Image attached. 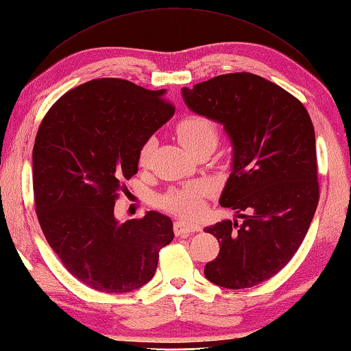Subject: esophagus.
<instances>
[{
  "mask_svg": "<svg viewBox=\"0 0 351 351\" xmlns=\"http://www.w3.org/2000/svg\"><path fill=\"white\" fill-rule=\"evenodd\" d=\"M197 231H201L199 223L186 222V221H176L174 222V232L177 236H188V234H192V232H197Z\"/></svg>",
  "mask_w": 351,
  "mask_h": 351,
  "instance_id": "obj_1",
  "label": "esophagus"
}]
</instances>
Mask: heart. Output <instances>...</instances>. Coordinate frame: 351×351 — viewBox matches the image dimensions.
Instances as JSON below:
<instances>
[{"instance_id": "b5f03b06", "label": "heart", "mask_w": 351, "mask_h": 351, "mask_svg": "<svg viewBox=\"0 0 351 351\" xmlns=\"http://www.w3.org/2000/svg\"><path fill=\"white\" fill-rule=\"evenodd\" d=\"M178 141L184 149L192 152L202 144L216 145L219 132L216 124L204 115L193 114L186 117L177 126ZM152 143H145L139 152V165L145 167L150 158ZM204 186L198 183L186 184L180 189H173L160 198V207L169 213L183 217H195L204 208Z\"/></svg>"}]
</instances>
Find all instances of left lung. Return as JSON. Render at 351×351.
Masks as SVG:
<instances>
[{
  "instance_id": "obj_1",
  "label": "left lung",
  "mask_w": 351,
  "mask_h": 351,
  "mask_svg": "<svg viewBox=\"0 0 351 351\" xmlns=\"http://www.w3.org/2000/svg\"><path fill=\"white\" fill-rule=\"evenodd\" d=\"M182 95L231 139V174L219 202L243 219L206 227L219 254L204 275L232 290L267 281L302 245L320 197L311 117L299 99L247 72L215 76Z\"/></svg>"
}]
</instances>
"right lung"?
I'll return each instance as SVG.
<instances>
[{"instance_id":"1","label":"right lung","mask_w":351,"mask_h":351,"mask_svg":"<svg viewBox=\"0 0 351 351\" xmlns=\"http://www.w3.org/2000/svg\"><path fill=\"white\" fill-rule=\"evenodd\" d=\"M165 90L102 77L67 91L45 115L33 149L36 213L76 279L102 293H129L153 278L174 239L159 212L119 222L115 199L138 173L139 152L174 115Z\"/></svg>"}]
</instances>
